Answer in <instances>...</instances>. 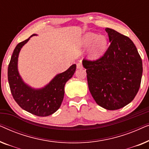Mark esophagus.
Returning a JSON list of instances; mask_svg holds the SVG:
<instances>
[{
	"label": "esophagus",
	"mask_w": 149,
	"mask_h": 149,
	"mask_svg": "<svg viewBox=\"0 0 149 149\" xmlns=\"http://www.w3.org/2000/svg\"><path fill=\"white\" fill-rule=\"evenodd\" d=\"M77 68H78V69L83 68V64H82V63H81V62H79V63H77Z\"/></svg>",
	"instance_id": "esophagus-1"
}]
</instances>
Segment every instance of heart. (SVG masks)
<instances>
[{"mask_svg": "<svg viewBox=\"0 0 149 149\" xmlns=\"http://www.w3.org/2000/svg\"><path fill=\"white\" fill-rule=\"evenodd\" d=\"M80 46L86 47L90 46L88 56L91 60H96L104 54L107 47V39L105 36L97 35L94 32L85 33L81 38Z\"/></svg>", "mask_w": 149, "mask_h": 149, "instance_id": "b5f03b06", "label": "heart"}]
</instances>
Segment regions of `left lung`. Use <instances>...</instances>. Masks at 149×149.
<instances>
[{"label":"left lung","mask_w":149,"mask_h":149,"mask_svg":"<svg viewBox=\"0 0 149 149\" xmlns=\"http://www.w3.org/2000/svg\"><path fill=\"white\" fill-rule=\"evenodd\" d=\"M109 47L95 61L83 60L91 95L99 106L113 111L133 100L139 90L142 62L129 37L107 28Z\"/></svg>","instance_id":"left-lung-1"}]
</instances>
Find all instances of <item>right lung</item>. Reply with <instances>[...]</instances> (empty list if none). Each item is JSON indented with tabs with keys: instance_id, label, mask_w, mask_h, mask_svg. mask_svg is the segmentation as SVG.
<instances>
[{
	"instance_id": "add662e5",
	"label": "right lung",
	"mask_w": 149,
	"mask_h": 149,
	"mask_svg": "<svg viewBox=\"0 0 149 149\" xmlns=\"http://www.w3.org/2000/svg\"><path fill=\"white\" fill-rule=\"evenodd\" d=\"M35 35L32 34L15 47L8 67V81L12 95L22 109L38 117H47L54 114L60 107L64 99L65 84L74 74L76 64H72L65 72L56 75L42 88L35 89L26 84L18 71V57L22 47Z\"/></svg>"
}]
</instances>
